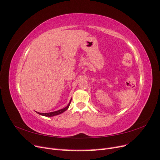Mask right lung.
Masks as SVG:
<instances>
[{
	"mask_svg": "<svg viewBox=\"0 0 160 160\" xmlns=\"http://www.w3.org/2000/svg\"><path fill=\"white\" fill-rule=\"evenodd\" d=\"M71 100L70 101V102H69L68 105L64 108L63 109H61V110H57V111H55V112H49V113H40V112H37L38 114H40V115H42V116H56V115H58V114H60L61 113H63V112H65V110H67L69 107V105H70L71 104Z\"/></svg>",
	"mask_w": 160,
	"mask_h": 160,
	"instance_id": "right-lung-1",
	"label": "right lung"
}]
</instances>
